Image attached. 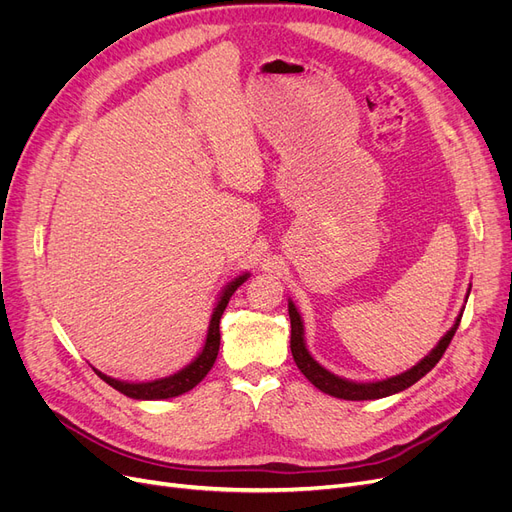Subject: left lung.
I'll use <instances>...</instances> for the list:
<instances>
[{
  "instance_id": "left-lung-1",
  "label": "left lung",
  "mask_w": 512,
  "mask_h": 512,
  "mask_svg": "<svg viewBox=\"0 0 512 512\" xmlns=\"http://www.w3.org/2000/svg\"><path fill=\"white\" fill-rule=\"evenodd\" d=\"M289 318H291V352H293V358H295V365L318 390H323L325 394L337 396V399H344V401H373V399H384V396L396 394V392H401V390L413 386L415 382L422 380V377L428 371H432V367L441 361V356L445 354L447 346L451 344L453 335H456V331L460 327L462 314L456 318V325H453L443 335V339L437 344V348H434L428 356H424L418 365L411 367L409 371H405L401 375L388 377V380L365 382V384L350 382V380H344V377H337V375H333L331 371H327L325 367H320L314 361V358L308 352V348H306L304 323H301V316H299L293 301H289Z\"/></svg>"
}]
</instances>
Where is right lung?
I'll use <instances>...</instances> for the list:
<instances>
[{"label":"right lung","instance_id":"obj_1","mask_svg":"<svg viewBox=\"0 0 512 512\" xmlns=\"http://www.w3.org/2000/svg\"><path fill=\"white\" fill-rule=\"evenodd\" d=\"M249 278V274H242L236 280H232L230 285H227L217 301V306L213 310L211 316V323H208V333H206V342L202 352L194 358L192 363H189L185 369L177 371L175 375H168L162 377V380H154V382H143V384H130V382H120V380H113V377L97 371V375L101 377L103 382H107L111 388H116L118 392L130 396V399H137V401H158V399H173V396H179L187 390H192L194 386H198L206 373L211 371V367L215 365V358L219 352V344H221V333H219V320L223 310L227 308V301L234 295V291L242 285V282Z\"/></svg>","mask_w":512,"mask_h":512}]
</instances>
